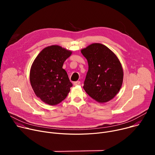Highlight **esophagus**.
Instances as JSON below:
<instances>
[{
	"instance_id": "obj_1",
	"label": "esophagus",
	"mask_w": 155,
	"mask_h": 155,
	"mask_svg": "<svg viewBox=\"0 0 155 155\" xmlns=\"http://www.w3.org/2000/svg\"><path fill=\"white\" fill-rule=\"evenodd\" d=\"M80 81H75L74 83V85L75 86H77V85H80Z\"/></svg>"
}]
</instances>
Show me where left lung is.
<instances>
[{"label": "left lung", "mask_w": 155, "mask_h": 155, "mask_svg": "<svg viewBox=\"0 0 155 155\" xmlns=\"http://www.w3.org/2000/svg\"><path fill=\"white\" fill-rule=\"evenodd\" d=\"M81 52L88 63L84 91L100 103L112 99L120 90L123 80V70L118 58L106 46L97 43Z\"/></svg>", "instance_id": "obj_1"}]
</instances>
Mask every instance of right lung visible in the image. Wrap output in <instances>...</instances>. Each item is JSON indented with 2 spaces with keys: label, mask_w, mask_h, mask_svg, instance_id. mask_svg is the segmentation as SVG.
Returning <instances> with one entry per match:
<instances>
[{
  "label": "right lung",
  "mask_w": 155,
  "mask_h": 155,
  "mask_svg": "<svg viewBox=\"0 0 155 155\" xmlns=\"http://www.w3.org/2000/svg\"><path fill=\"white\" fill-rule=\"evenodd\" d=\"M72 51L58 45L41 51L31 68L30 81L35 95L43 102L55 105L67 97L72 83L62 69L64 61Z\"/></svg>",
  "instance_id": "1"
}]
</instances>
